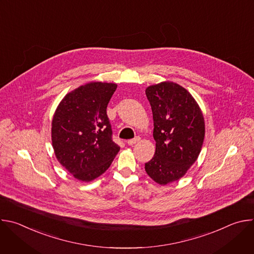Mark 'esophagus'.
<instances>
[{
	"mask_svg": "<svg viewBox=\"0 0 254 254\" xmlns=\"http://www.w3.org/2000/svg\"><path fill=\"white\" fill-rule=\"evenodd\" d=\"M139 140H140V137L139 136H135V137H133L131 139H128L127 140V144H129V146H133V144H135Z\"/></svg>",
	"mask_w": 254,
	"mask_h": 254,
	"instance_id": "1",
	"label": "esophagus"
}]
</instances>
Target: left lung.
<instances>
[{
	"mask_svg": "<svg viewBox=\"0 0 254 254\" xmlns=\"http://www.w3.org/2000/svg\"><path fill=\"white\" fill-rule=\"evenodd\" d=\"M146 95L153 113L156 153L144 169L155 182L166 185L183 177L196 162L205 135L204 118L193 96L179 84L152 85Z\"/></svg>",
	"mask_w": 254,
	"mask_h": 254,
	"instance_id": "8db88e82",
	"label": "left lung"
}]
</instances>
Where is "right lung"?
I'll return each instance as SVG.
<instances>
[{
    "instance_id": "1",
    "label": "right lung",
    "mask_w": 254,
    "mask_h": 254,
    "mask_svg": "<svg viewBox=\"0 0 254 254\" xmlns=\"http://www.w3.org/2000/svg\"><path fill=\"white\" fill-rule=\"evenodd\" d=\"M118 85L91 82L68 93L52 121V146L59 163L76 179L94 180L120 152L106 107Z\"/></svg>"
}]
</instances>
